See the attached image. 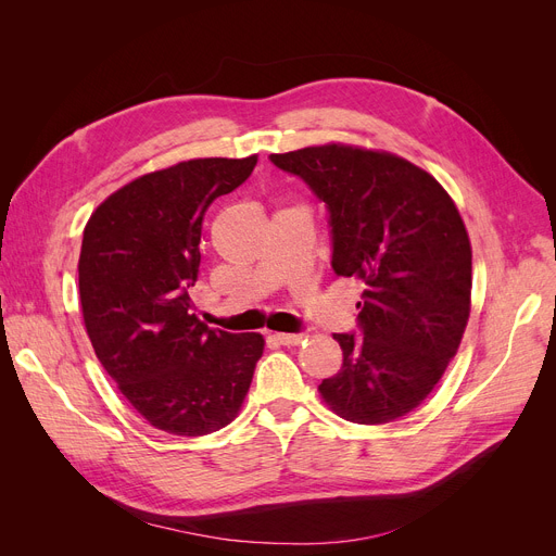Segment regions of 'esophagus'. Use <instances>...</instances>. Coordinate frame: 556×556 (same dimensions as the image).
I'll list each match as a JSON object with an SVG mask.
<instances>
[{
    "instance_id": "obj_1",
    "label": "esophagus",
    "mask_w": 556,
    "mask_h": 556,
    "mask_svg": "<svg viewBox=\"0 0 556 556\" xmlns=\"http://www.w3.org/2000/svg\"><path fill=\"white\" fill-rule=\"evenodd\" d=\"M281 344H286V346H295V344H300L306 336L304 333H277L275 336Z\"/></svg>"
}]
</instances>
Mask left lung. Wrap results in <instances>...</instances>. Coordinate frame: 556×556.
I'll use <instances>...</instances> for the list:
<instances>
[{
	"label": "left lung",
	"instance_id": "left-lung-1",
	"mask_svg": "<svg viewBox=\"0 0 556 556\" xmlns=\"http://www.w3.org/2000/svg\"><path fill=\"white\" fill-rule=\"evenodd\" d=\"M325 200L336 275L358 279L361 336L336 333L342 367L319 383L331 410L378 426L440 383L471 315V241L448 191L388 151L319 143L275 153Z\"/></svg>",
	"mask_w": 556,
	"mask_h": 556
}]
</instances>
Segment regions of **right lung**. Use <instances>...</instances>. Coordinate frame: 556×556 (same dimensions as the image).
Returning a JSON list of instances; mask_svg holds the SVG:
<instances>
[{"mask_svg":"<svg viewBox=\"0 0 556 556\" xmlns=\"http://www.w3.org/2000/svg\"><path fill=\"white\" fill-rule=\"evenodd\" d=\"M256 160L198 157L139 175L85 225V331L116 388L157 430L200 437L237 419L266 346L261 333L210 329L187 293L204 212L243 185Z\"/></svg>","mask_w":556,"mask_h":556,"instance_id":"add662e5","label":"right lung"}]
</instances>
